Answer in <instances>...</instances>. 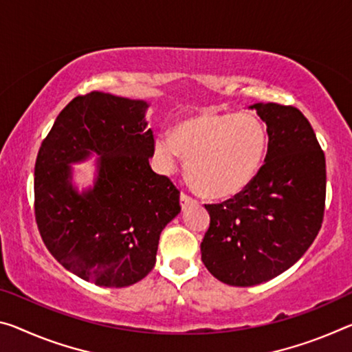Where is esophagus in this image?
Wrapping results in <instances>:
<instances>
[{
  "instance_id": "34e87169",
  "label": "esophagus",
  "mask_w": 352,
  "mask_h": 352,
  "mask_svg": "<svg viewBox=\"0 0 352 352\" xmlns=\"http://www.w3.org/2000/svg\"><path fill=\"white\" fill-rule=\"evenodd\" d=\"M180 202H182V206L183 208H186L188 205H191V204H197V199H194L191 194H188V192H185L183 191L182 192V196H180Z\"/></svg>"
}]
</instances>
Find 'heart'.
Listing matches in <instances>:
<instances>
[{
    "label": "heart",
    "instance_id": "1",
    "mask_svg": "<svg viewBox=\"0 0 352 352\" xmlns=\"http://www.w3.org/2000/svg\"><path fill=\"white\" fill-rule=\"evenodd\" d=\"M266 150V131L250 114H197L182 120L170 136L155 139L166 170L178 156L186 161L191 185L206 197H228L254 180Z\"/></svg>",
    "mask_w": 352,
    "mask_h": 352
}]
</instances>
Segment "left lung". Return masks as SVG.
<instances>
[{"mask_svg": "<svg viewBox=\"0 0 352 352\" xmlns=\"http://www.w3.org/2000/svg\"><path fill=\"white\" fill-rule=\"evenodd\" d=\"M270 136L254 180L221 204H205L210 227L202 261L217 280L252 287L282 274L320 232L326 206V158L314 128L294 106L256 103Z\"/></svg>", "mask_w": 352, "mask_h": 352, "instance_id": "1", "label": "left lung"}]
</instances>
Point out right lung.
I'll use <instances>...</instances> for the list:
<instances>
[{"instance_id": "right-lung-1", "label": "right lung", "mask_w": 352, "mask_h": 352, "mask_svg": "<svg viewBox=\"0 0 352 352\" xmlns=\"http://www.w3.org/2000/svg\"><path fill=\"white\" fill-rule=\"evenodd\" d=\"M147 103L92 91L60 111L38 148L34 214L47 249L67 270L100 287L122 288L153 270L163 228L180 213V191L155 174ZM100 155L91 192L68 183L70 162Z\"/></svg>"}]
</instances>
